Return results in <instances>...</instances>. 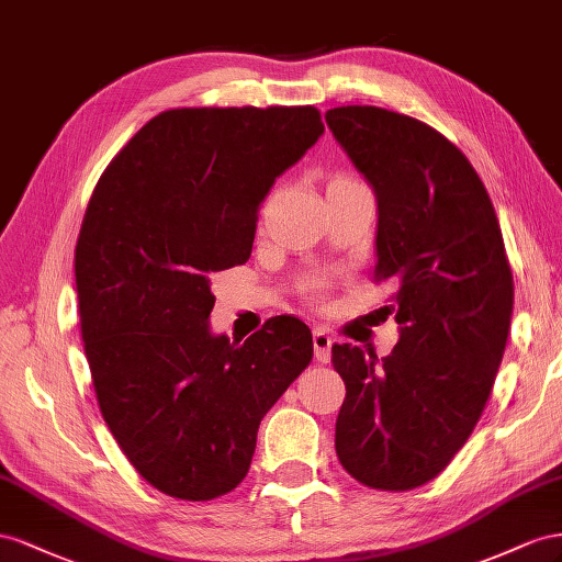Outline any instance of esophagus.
Listing matches in <instances>:
<instances>
[{"instance_id":"34e87169","label":"esophagus","mask_w":562,"mask_h":562,"mask_svg":"<svg viewBox=\"0 0 562 562\" xmlns=\"http://www.w3.org/2000/svg\"><path fill=\"white\" fill-rule=\"evenodd\" d=\"M331 344H334V339H331V334L327 329L317 327L313 331V348H315L317 362H329V358H331Z\"/></svg>"}]
</instances>
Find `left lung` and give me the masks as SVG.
I'll return each mask as SVG.
<instances>
[{
	"label": "left lung",
	"instance_id": "obj_1",
	"mask_svg": "<svg viewBox=\"0 0 562 562\" xmlns=\"http://www.w3.org/2000/svg\"><path fill=\"white\" fill-rule=\"evenodd\" d=\"M376 195L374 280L393 286L386 358L331 346L346 383L336 457L358 483L414 490L447 469L492 393L508 339L513 272L492 200L454 143L374 105L325 115Z\"/></svg>",
	"mask_w": 562,
	"mask_h": 562
}]
</instances>
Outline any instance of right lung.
<instances>
[{
  "instance_id": "obj_1",
  "label": "right lung",
  "mask_w": 562,
  "mask_h": 562,
  "mask_svg": "<svg viewBox=\"0 0 562 562\" xmlns=\"http://www.w3.org/2000/svg\"><path fill=\"white\" fill-rule=\"evenodd\" d=\"M325 134L313 105L176 108L112 157L75 249L95 400L124 457L176 499L243 483L266 412L313 360L280 315L245 344L212 334V276L247 263L259 206Z\"/></svg>"
}]
</instances>
